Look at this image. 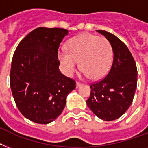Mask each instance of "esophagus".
<instances>
[{
  "label": "esophagus",
  "mask_w": 148,
  "mask_h": 148,
  "mask_svg": "<svg viewBox=\"0 0 148 148\" xmlns=\"http://www.w3.org/2000/svg\"><path fill=\"white\" fill-rule=\"evenodd\" d=\"M81 85H82V84H81L80 82H77V83H76V88H80Z\"/></svg>",
  "instance_id": "obj_1"
}]
</instances>
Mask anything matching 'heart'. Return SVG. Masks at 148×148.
Here are the masks:
<instances>
[{
	"label": "heart",
	"instance_id": "1",
	"mask_svg": "<svg viewBox=\"0 0 148 148\" xmlns=\"http://www.w3.org/2000/svg\"><path fill=\"white\" fill-rule=\"evenodd\" d=\"M66 50L58 52V59L68 76L74 74L80 62L84 76L99 80L105 76L112 62L110 42L90 34H81L71 39Z\"/></svg>",
	"mask_w": 148,
	"mask_h": 148
}]
</instances>
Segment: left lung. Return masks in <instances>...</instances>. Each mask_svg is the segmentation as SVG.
Masks as SVG:
<instances>
[{"label": "left lung", "mask_w": 148, "mask_h": 148, "mask_svg": "<svg viewBox=\"0 0 148 148\" xmlns=\"http://www.w3.org/2000/svg\"><path fill=\"white\" fill-rule=\"evenodd\" d=\"M110 42L114 53L108 75L90 86L87 105L97 117L114 121L126 112L133 101L138 83V71L133 56L126 45L108 31L97 30Z\"/></svg>", "instance_id": "left-lung-1"}]
</instances>
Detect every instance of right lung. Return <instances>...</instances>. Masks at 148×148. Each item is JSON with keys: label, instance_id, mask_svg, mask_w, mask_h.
<instances>
[{"label": "right lung", "instance_id": "right-lung-1", "mask_svg": "<svg viewBox=\"0 0 148 148\" xmlns=\"http://www.w3.org/2000/svg\"><path fill=\"white\" fill-rule=\"evenodd\" d=\"M69 31L38 27L20 42L13 56L10 88L18 110L38 124H47L60 115L74 80L59 70L58 48Z\"/></svg>", "mask_w": 148, "mask_h": 148}]
</instances>
